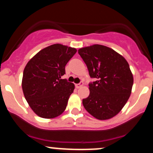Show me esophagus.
Wrapping results in <instances>:
<instances>
[{"instance_id":"34e87169","label":"esophagus","mask_w":153,"mask_h":153,"mask_svg":"<svg viewBox=\"0 0 153 153\" xmlns=\"http://www.w3.org/2000/svg\"><path fill=\"white\" fill-rule=\"evenodd\" d=\"M82 85H83V82H82L79 84H75V88H79L82 86Z\"/></svg>"}]
</instances>
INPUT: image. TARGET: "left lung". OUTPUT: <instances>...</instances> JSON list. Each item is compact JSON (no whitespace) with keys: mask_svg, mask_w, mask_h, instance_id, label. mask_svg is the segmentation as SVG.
Segmentation results:
<instances>
[{"mask_svg":"<svg viewBox=\"0 0 153 153\" xmlns=\"http://www.w3.org/2000/svg\"><path fill=\"white\" fill-rule=\"evenodd\" d=\"M91 78L90 94L82 99L84 108L99 120L118 114L131 93L133 75L125 58L109 47L94 45L78 50Z\"/></svg>","mask_w":153,"mask_h":153,"instance_id":"1","label":"left lung"}]
</instances>
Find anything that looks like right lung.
<instances>
[{
    "label": "right lung",
    "mask_w": 153,
    "mask_h": 153,
    "mask_svg": "<svg viewBox=\"0 0 153 153\" xmlns=\"http://www.w3.org/2000/svg\"><path fill=\"white\" fill-rule=\"evenodd\" d=\"M77 50L61 44L45 47L27 62L22 78L24 97L33 111L39 117L53 119L65 110L75 85L65 79L68 61Z\"/></svg>",
    "instance_id": "add662e5"
}]
</instances>
